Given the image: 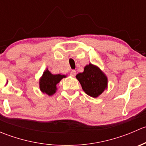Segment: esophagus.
<instances>
[{
  "mask_svg": "<svg viewBox=\"0 0 146 146\" xmlns=\"http://www.w3.org/2000/svg\"><path fill=\"white\" fill-rule=\"evenodd\" d=\"M76 75V71L75 70H72L70 73V76H72V77H75Z\"/></svg>",
  "mask_w": 146,
  "mask_h": 146,
  "instance_id": "34e87169",
  "label": "esophagus"
}]
</instances>
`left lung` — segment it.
Masks as SVG:
<instances>
[{
    "instance_id": "8db88e82",
    "label": "left lung",
    "mask_w": 146,
    "mask_h": 146,
    "mask_svg": "<svg viewBox=\"0 0 146 146\" xmlns=\"http://www.w3.org/2000/svg\"><path fill=\"white\" fill-rule=\"evenodd\" d=\"M84 92L92 98H98L108 86V78L104 72L95 65L89 64L82 73L76 75Z\"/></svg>"
}]
</instances>
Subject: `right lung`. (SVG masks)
Masks as SVG:
<instances>
[{
	"label": "right lung",
	"instance_id": "right-lung-1",
	"mask_svg": "<svg viewBox=\"0 0 146 146\" xmlns=\"http://www.w3.org/2000/svg\"><path fill=\"white\" fill-rule=\"evenodd\" d=\"M66 76L61 74H52L46 68L44 71L42 77L39 78V89L41 92L46 93L48 96H51L56 93L57 90L56 85Z\"/></svg>",
	"mask_w": 146,
	"mask_h": 146
}]
</instances>
